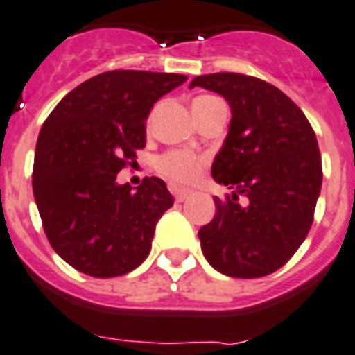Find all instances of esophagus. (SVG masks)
Instances as JSON below:
<instances>
[{
	"mask_svg": "<svg viewBox=\"0 0 355 355\" xmlns=\"http://www.w3.org/2000/svg\"><path fill=\"white\" fill-rule=\"evenodd\" d=\"M169 189H171L173 197L177 198L178 202H182V200H186V198L189 197V193H191V191H187V189H180V187H177V186H171V187H169Z\"/></svg>",
	"mask_w": 355,
	"mask_h": 355,
	"instance_id": "obj_1",
	"label": "esophagus"
}]
</instances>
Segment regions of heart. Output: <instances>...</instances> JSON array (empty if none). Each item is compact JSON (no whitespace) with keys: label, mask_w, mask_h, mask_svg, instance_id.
<instances>
[{"label":"heart","mask_w":355,"mask_h":355,"mask_svg":"<svg viewBox=\"0 0 355 355\" xmlns=\"http://www.w3.org/2000/svg\"><path fill=\"white\" fill-rule=\"evenodd\" d=\"M215 100H218V98H197L195 103H193V111L204 109ZM204 166H206V158L189 151H168L157 160L158 173L168 178L169 182L177 184V186H187V184L195 182L202 175Z\"/></svg>","instance_id":"obj_1"}]
</instances>
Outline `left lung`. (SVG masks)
Returning <instances> with one entry per match:
<instances>
[{"mask_svg":"<svg viewBox=\"0 0 355 355\" xmlns=\"http://www.w3.org/2000/svg\"><path fill=\"white\" fill-rule=\"evenodd\" d=\"M189 87L226 98L230 131L215 157L217 215L198 230L206 261L227 277L255 279L284 266L306 239L321 193L318 138L304 112L275 85L237 73L204 74Z\"/></svg>","mask_w":355,"mask_h":355,"instance_id":"left-lung-1","label":"left lung"}]
</instances>
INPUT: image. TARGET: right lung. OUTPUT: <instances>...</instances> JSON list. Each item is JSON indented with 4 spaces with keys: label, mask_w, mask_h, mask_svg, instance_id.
Listing matches in <instances>:
<instances>
[{
    "label": "right lung",
    "mask_w": 355,
    "mask_h": 355,
    "mask_svg": "<svg viewBox=\"0 0 355 355\" xmlns=\"http://www.w3.org/2000/svg\"><path fill=\"white\" fill-rule=\"evenodd\" d=\"M187 80L184 74L109 71L80 83L43 123L33 191L54 252L78 272L118 277L151 252L158 218L173 206L162 178L132 189L116 175L146 148L153 103Z\"/></svg>",
    "instance_id": "right-lung-1"
}]
</instances>
